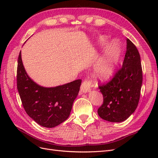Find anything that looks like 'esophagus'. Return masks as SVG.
<instances>
[{
  "label": "esophagus",
  "instance_id": "obj_1",
  "mask_svg": "<svg viewBox=\"0 0 158 158\" xmlns=\"http://www.w3.org/2000/svg\"><path fill=\"white\" fill-rule=\"evenodd\" d=\"M91 85H92V81L85 80L82 82V85H81L80 88V92L81 93H86L89 92L90 89Z\"/></svg>",
  "mask_w": 158,
  "mask_h": 158
}]
</instances>
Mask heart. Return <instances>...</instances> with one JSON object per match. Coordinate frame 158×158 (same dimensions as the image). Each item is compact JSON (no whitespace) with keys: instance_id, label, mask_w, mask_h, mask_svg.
Here are the masks:
<instances>
[{"instance_id":"b5f03b06","label":"heart","mask_w":158,"mask_h":158,"mask_svg":"<svg viewBox=\"0 0 158 158\" xmlns=\"http://www.w3.org/2000/svg\"><path fill=\"white\" fill-rule=\"evenodd\" d=\"M102 43L106 44L107 40L102 38ZM118 57V51L116 46L109 51V53L106 58L100 60L95 67V73L99 79L107 80L111 77L113 73L114 65H115Z\"/></svg>"}]
</instances>
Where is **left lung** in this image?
Wrapping results in <instances>:
<instances>
[{"instance_id":"1","label":"left lung","mask_w":158,"mask_h":158,"mask_svg":"<svg viewBox=\"0 0 158 158\" xmlns=\"http://www.w3.org/2000/svg\"><path fill=\"white\" fill-rule=\"evenodd\" d=\"M142 69L136 47L127 39V51L121 67L107 83L99 84L103 102L98 109L104 120L119 123L135 112L140 97Z\"/></svg>"}]
</instances>
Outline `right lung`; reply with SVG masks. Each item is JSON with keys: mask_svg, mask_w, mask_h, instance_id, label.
Listing matches in <instances>:
<instances>
[{"mask_svg": "<svg viewBox=\"0 0 158 158\" xmlns=\"http://www.w3.org/2000/svg\"><path fill=\"white\" fill-rule=\"evenodd\" d=\"M17 88L26 113L40 125L53 128L68 118L82 80L55 88L37 85L27 76L22 63L21 51L17 66Z\"/></svg>", "mask_w": 158, "mask_h": 158, "instance_id": "obj_1", "label": "right lung"}]
</instances>
